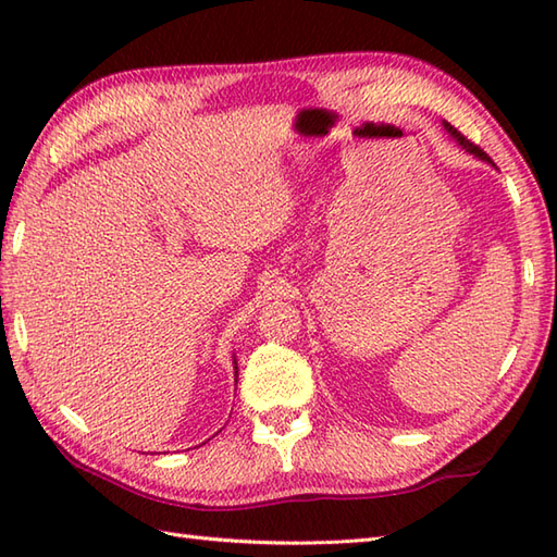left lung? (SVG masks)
Segmentation results:
<instances>
[{
	"instance_id": "obj_1",
	"label": "left lung",
	"mask_w": 557,
	"mask_h": 557,
	"mask_svg": "<svg viewBox=\"0 0 557 557\" xmlns=\"http://www.w3.org/2000/svg\"><path fill=\"white\" fill-rule=\"evenodd\" d=\"M443 126H445V132L449 134V136H453L455 140H457V144L461 146V148H465L467 152H471V156H474V158H479V160H483V162H491V158L486 156V152H483L479 146H474V144H471V140H467L465 136H461L459 132H457V128L453 126V124H447V122H443Z\"/></svg>"
}]
</instances>
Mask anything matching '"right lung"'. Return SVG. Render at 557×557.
Here are the masks:
<instances>
[{
  "label": "right lung",
  "instance_id": "add662e5",
  "mask_svg": "<svg viewBox=\"0 0 557 557\" xmlns=\"http://www.w3.org/2000/svg\"><path fill=\"white\" fill-rule=\"evenodd\" d=\"M234 363H236V361H234ZM234 371H236V366H234Z\"/></svg>",
  "mask_w": 557,
  "mask_h": 557
}]
</instances>
